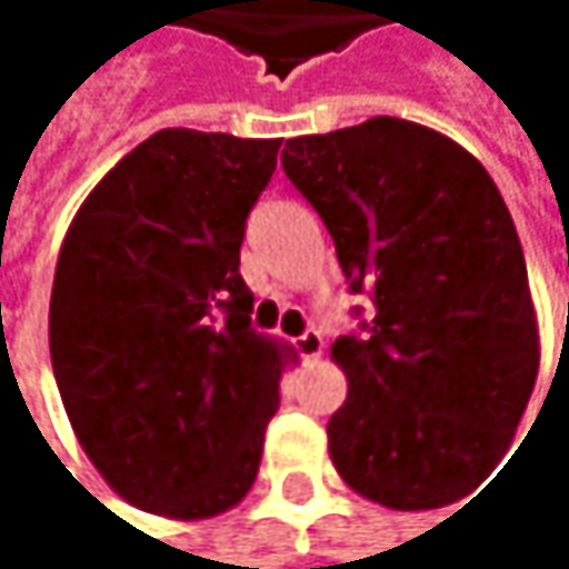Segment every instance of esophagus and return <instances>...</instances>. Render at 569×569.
Listing matches in <instances>:
<instances>
[{
	"label": "esophagus",
	"instance_id": "esophagus-1",
	"mask_svg": "<svg viewBox=\"0 0 569 569\" xmlns=\"http://www.w3.org/2000/svg\"><path fill=\"white\" fill-rule=\"evenodd\" d=\"M297 350L303 353L307 363H317L320 353H323V337H320L317 330H307L303 337H297Z\"/></svg>",
	"mask_w": 569,
	"mask_h": 569
}]
</instances>
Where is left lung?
<instances>
[{
	"label": "left lung",
	"instance_id": "obj_1",
	"mask_svg": "<svg viewBox=\"0 0 569 569\" xmlns=\"http://www.w3.org/2000/svg\"><path fill=\"white\" fill-rule=\"evenodd\" d=\"M282 168L333 236L375 320L330 360L347 401L327 425L340 479L388 509H441L509 452L540 371L522 246L489 171L415 120L290 138Z\"/></svg>",
	"mask_w": 569,
	"mask_h": 569
}]
</instances>
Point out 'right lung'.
Returning <instances> with one entry per match:
<instances>
[{
    "mask_svg": "<svg viewBox=\"0 0 569 569\" xmlns=\"http://www.w3.org/2000/svg\"><path fill=\"white\" fill-rule=\"evenodd\" d=\"M279 144L164 128L93 184L63 236L57 388L93 469L144 512L212 519L256 482L297 357L249 327L239 246Z\"/></svg>",
    "mask_w": 569,
    "mask_h": 569,
    "instance_id": "right-lung-1",
    "label": "right lung"
}]
</instances>
